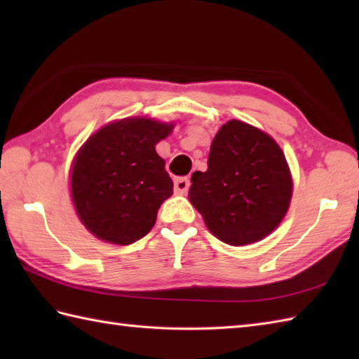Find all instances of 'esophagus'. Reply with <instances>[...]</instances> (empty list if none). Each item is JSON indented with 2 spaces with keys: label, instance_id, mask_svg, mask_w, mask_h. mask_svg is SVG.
<instances>
[{
  "label": "esophagus",
  "instance_id": "34e87169",
  "mask_svg": "<svg viewBox=\"0 0 359 359\" xmlns=\"http://www.w3.org/2000/svg\"><path fill=\"white\" fill-rule=\"evenodd\" d=\"M189 188V180L187 177H179L174 180V191L177 194H185Z\"/></svg>",
  "mask_w": 359,
  "mask_h": 359
}]
</instances>
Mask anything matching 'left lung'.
<instances>
[{
	"label": "left lung",
	"mask_w": 359,
	"mask_h": 359,
	"mask_svg": "<svg viewBox=\"0 0 359 359\" xmlns=\"http://www.w3.org/2000/svg\"><path fill=\"white\" fill-rule=\"evenodd\" d=\"M189 202L208 230L228 245H248L278 228L290 207L292 174L269 134L226 121L211 143L208 170L194 171Z\"/></svg>",
	"instance_id": "left-lung-1"
}]
</instances>
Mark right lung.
Returning <instances> with one entry per match:
<instances>
[{
  "label": "right lung",
  "mask_w": 359,
  "mask_h": 359,
  "mask_svg": "<svg viewBox=\"0 0 359 359\" xmlns=\"http://www.w3.org/2000/svg\"><path fill=\"white\" fill-rule=\"evenodd\" d=\"M172 128L152 118H123L98 129L80 148L71 194L83 225L98 239L129 245L154 226L160 205L172 194L156 144Z\"/></svg>",
  "instance_id": "right-lung-1"
}]
</instances>
